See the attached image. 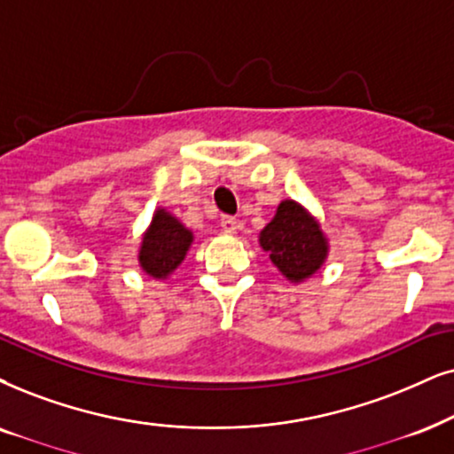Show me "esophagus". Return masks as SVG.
I'll return each mask as SVG.
<instances>
[{
	"instance_id": "esophagus-1",
	"label": "esophagus",
	"mask_w": 454,
	"mask_h": 454,
	"mask_svg": "<svg viewBox=\"0 0 454 454\" xmlns=\"http://www.w3.org/2000/svg\"><path fill=\"white\" fill-rule=\"evenodd\" d=\"M220 226H222V231H223V232H228V234H234V232L239 231V220H237V217L223 215L222 220H220Z\"/></svg>"
}]
</instances>
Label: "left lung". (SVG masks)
Listing matches in <instances>:
<instances>
[{
    "label": "left lung",
    "mask_w": 454,
    "mask_h": 454,
    "mask_svg": "<svg viewBox=\"0 0 454 454\" xmlns=\"http://www.w3.org/2000/svg\"><path fill=\"white\" fill-rule=\"evenodd\" d=\"M260 245L291 283L317 274L329 255V243L317 217L291 199L278 205L277 215L260 232Z\"/></svg>",
    "instance_id": "8db88e82"
}]
</instances>
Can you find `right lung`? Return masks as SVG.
<instances>
[{"instance_id": "obj_1", "label": "right lung", "mask_w": 454, "mask_h": 454, "mask_svg": "<svg viewBox=\"0 0 454 454\" xmlns=\"http://www.w3.org/2000/svg\"><path fill=\"white\" fill-rule=\"evenodd\" d=\"M192 232L168 209H157L142 237L137 262L148 277L168 278L184 262L192 245Z\"/></svg>"}]
</instances>
